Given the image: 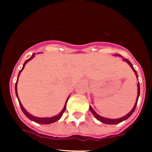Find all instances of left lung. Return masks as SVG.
Wrapping results in <instances>:
<instances>
[{
  "instance_id": "obj_1",
  "label": "left lung",
  "mask_w": 152,
  "mask_h": 152,
  "mask_svg": "<svg viewBox=\"0 0 152 152\" xmlns=\"http://www.w3.org/2000/svg\"><path fill=\"white\" fill-rule=\"evenodd\" d=\"M123 60H124L125 61H126V62L128 63V64H129L130 66H131V68H132V69H133L134 72H135V75H136V76H137V77H138V75H137L136 71H135V70L134 69L133 65L132 64V63L130 62V61H129L128 59H126V58H124V59H123ZM139 94H140V87H139V83H138V96H137V100H136V102H135V106H134V107H133V108H132V110H131V112L127 114L126 116H123V117H122V118H119V119H108V118L102 117V116H99L98 114H96V113L94 112V110H93L92 107H90V110H91V113H93V115H94V116H95V118H96V119H98L99 121L102 122V123H106V124H110V125L118 124V123H121V122L124 121V120H126V119H128V118L130 116H131L132 114L133 113V112H134V111H135V107H136L137 103H138V100H139Z\"/></svg>"
}]
</instances>
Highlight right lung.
Here are the masks:
<instances>
[{"label": "right lung", "instance_id": "add662e5", "mask_svg": "<svg viewBox=\"0 0 152 152\" xmlns=\"http://www.w3.org/2000/svg\"><path fill=\"white\" fill-rule=\"evenodd\" d=\"M34 55H35V53L33 55V56H31L30 58H29V59H27L26 61H25V62H24L23 66V68L20 70V72H19L18 77H19V75H20V72H22L23 69V68H24V67H25V64H26V63H27L28 61H29V60H31V59H32V58H33V57H34ZM17 79H18V78H17ZM17 82H16L15 91H16V95H17V98H18V96H17ZM68 98H69V97H68ZM68 99H67V101H68ZM18 100H19V103H20V106L21 110H22L23 113L25 114V115H26V117L29 118V119H30V120H32V121H34V122H36V123H39V124H50V123H55V122L58 121V119H59L61 117V116H62V114L64 113V111H65V109H66V103H67V101H66V103H65V105H64V108H63V110H61V112L60 113L58 114V115H57V116H53V117H49V118L36 117V116H32L31 114H29V113L26 112V110H25V109L23 108V106H22V104H21V103H20V100H19V98H18Z\"/></svg>", "mask_w": 152, "mask_h": 152}]
</instances>
